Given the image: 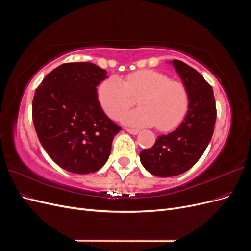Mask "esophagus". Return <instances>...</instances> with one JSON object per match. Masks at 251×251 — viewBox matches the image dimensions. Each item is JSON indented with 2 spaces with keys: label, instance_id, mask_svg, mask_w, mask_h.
I'll use <instances>...</instances> for the list:
<instances>
[{
  "label": "esophagus",
  "instance_id": "esophagus-1",
  "mask_svg": "<svg viewBox=\"0 0 251 251\" xmlns=\"http://www.w3.org/2000/svg\"><path fill=\"white\" fill-rule=\"evenodd\" d=\"M126 131L127 132V133H130V134H132V135H137L138 133H139V130H136V128H126Z\"/></svg>",
  "mask_w": 251,
  "mask_h": 251
}]
</instances>
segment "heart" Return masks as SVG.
<instances>
[{"mask_svg": "<svg viewBox=\"0 0 251 251\" xmlns=\"http://www.w3.org/2000/svg\"><path fill=\"white\" fill-rule=\"evenodd\" d=\"M137 98L140 108L121 117L124 124L134 126H157L159 130L176 127L188 110L189 95L186 87L168 75L155 70H140L126 75L125 80L117 75L102 80L97 88V100L101 109L112 119H117Z\"/></svg>", "mask_w": 251, "mask_h": 251, "instance_id": "b5f03b06", "label": "heart"}]
</instances>
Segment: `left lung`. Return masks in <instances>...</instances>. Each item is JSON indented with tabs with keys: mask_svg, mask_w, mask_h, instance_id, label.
<instances>
[{
	"mask_svg": "<svg viewBox=\"0 0 251 251\" xmlns=\"http://www.w3.org/2000/svg\"><path fill=\"white\" fill-rule=\"evenodd\" d=\"M186 87L188 110L176 130L158 136L151 149L141 151L140 161L151 175L174 177L199 160L214 134L217 110L214 91L194 68L178 59L170 62Z\"/></svg>",
	"mask_w": 251,
	"mask_h": 251,
	"instance_id": "obj_1",
	"label": "left lung"
}]
</instances>
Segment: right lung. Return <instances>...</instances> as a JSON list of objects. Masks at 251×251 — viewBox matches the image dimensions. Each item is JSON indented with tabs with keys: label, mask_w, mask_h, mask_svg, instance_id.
Segmentation results:
<instances>
[{
	"label": "right lung",
	"mask_w": 251,
	"mask_h": 251,
	"mask_svg": "<svg viewBox=\"0 0 251 251\" xmlns=\"http://www.w3.org/2000/svg\"><path fill=\"white\" fill-rule=\"evenodd\" d=\"M107 71L92 63H68L52 70L37 87L32 118L50 158L74 174L101 169L121 127L105 115L97 89Z\"/></svg>",
	"instance_id": "1"
}]
</instances>
